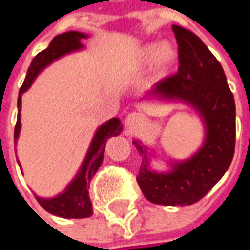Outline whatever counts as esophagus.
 Masks as SVG:
<instances>
[{
  "instance_id": "34e87169",
  "label": "esophagus",
  "mask_w": 250,
  "mask_h": 250,
  "mask_svg": "<svg viewBox=\"0 0 250 250\" xmlns=\"http://www.w3.org/2000/svg\"><path fill=\"white\" fill-rule=\"evenodd\" d=\"M143 120H144L143 114L133 111V113H130V114L125 117V127H127V128H134V127H137L139 125H141Z\"/></svg>"
}]
</instances>
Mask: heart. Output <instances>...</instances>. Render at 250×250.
I'll list each match as a JSON object with an SVG mask.
<instances>
[{"label":"heart","instance_id":"b5f03b06","mask_svg":"<svg viewBox=\"0 0 250 250\" xmlns=\"http://www.w3.org/2000/svg\"><path fill=\"white\" fill-rule=\"evenodd\" d=\"M172 56H174V53L169 48H163L158 43H151V45H147L146 48H143V51L140 53V62L143 65H150L160 57V59L158 60L160 65L166 67L171 63Z\"/></svg>","mask_w":250,"mask_h":250}]
</instances>
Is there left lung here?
Listing matches in <instances>:
<instances>
[{
  "instance_id": "obj_1",
  "label": "left lung",
  "mask_w": 250,
  "mask_h": 250,
  "mask_svg": "<svg viewBox=\"0 0 250 250\" xmlns=\"http://www.w3.org/2000/svg\"><path fill=\"white\" fill-rule=\"evenodd\" d=\"M178 45V72L154 84L150 95L180 99L199 111L205 143L197 154L172 164V171L148 169L146 147L133 141L143 157L137 183L144 197L158 205H191L204 198L227 172L235 153V100L219 61L194 32L172 25Z\"/></svg>"
}]
</instances>
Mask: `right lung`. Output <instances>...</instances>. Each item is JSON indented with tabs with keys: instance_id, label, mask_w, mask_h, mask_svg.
<instances>
[{
	"instance_id": "obj_1",
	"label": "right lung",
	"mask_w": 250,
	"mask_h": 250,
	"mask_svg": "<svg viewBox=\"0 0 250 250\" xmlns=\"http://www.w3.org/2000/svg\"><path fill=\"white\" fill-rule=\"evenodd\" d=\"M83 38H86V35L76 32V31L56 35L51 41L49 46L45 51L39 52L32 59L31 66L26 73V78L20 89V96H18V117H17L15 130H14L15 141L20 136V128H21V96L22 93L25 90H28V87L32 84L38 73L46 65H49L52 61L63 56L65 53L83 48V45L81 43V39ZM122 130H123V125L120 123V120L116 117L100 125L97 133L95 134V139L90 144L89 153L83 161V166H82L78 177L69 184V187L63 194H61L55 198H39L35 195L41 207L52 215L62 216V218H89L93 213L92 202L89 198V184L103 161L107 139L111 136L120 134Z\"/></svg>"
}]
</instances>
